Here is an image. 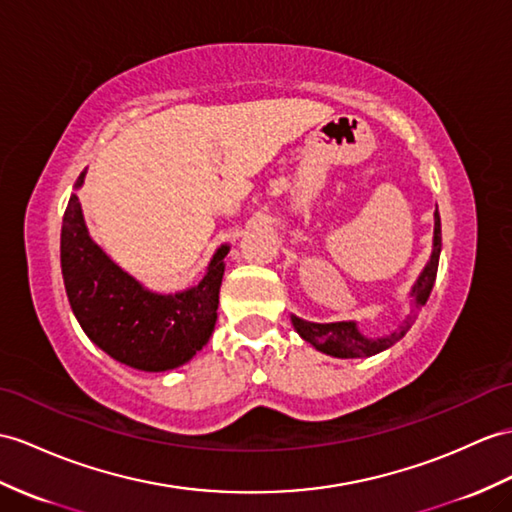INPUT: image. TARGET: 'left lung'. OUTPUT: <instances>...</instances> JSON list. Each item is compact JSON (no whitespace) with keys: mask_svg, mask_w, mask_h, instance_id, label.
I'll return each instance as SVG.
<instances>
[{"mask_svg":"<svg viewBox=\"0 0 512 512\" xmlns=\"http://www.w3.org/2000/svg\"><path fill=\"white\" fill-rule=\"evenodd\" d=\"M436 221H434V252L430 263L423 269V273L419 276L413 295H415V310L413 315L408 317V321L402 326L400 332H393L384 339H365L363 334L356 330V323L352 321H339V323H310L304 319L293 317V326L297 330V334L310 345H315L319 352L330 354L336 358H363V356H373L386 347H391L393 343H397L402 336L408 332V328L413 326L417 313L421 310V306L428 302L430 291L436 280V269H439V256H441V217L439 210L434 213Z\"/></svg>","mask_w":512,"mask_h":512,"instance_id":"left-lung-1","label":"left lung"}]
</instances>
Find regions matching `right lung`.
Segmentation results:
<instances>
[{"label": "right lung", "mask_w": 512, "mask_h": 512, "mask_svg": "<svg viewBox=\"0 0 512 512\" xmlns=\"http://www.w3.org/2000/svg\"><path fill=\"white\" fill-rule=\"evenodd\" d=\"M82 180L84 173L78 186ZM226 254L223 245L193 289L156 295L123 273L91 241L78 195H71L62 217L60 265L73 315L95 345L134 369L180 367L208 343L217 321Z\"/></svg>", "instance_id": "obj_1"}]
</instances>
